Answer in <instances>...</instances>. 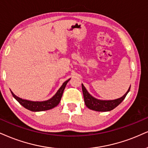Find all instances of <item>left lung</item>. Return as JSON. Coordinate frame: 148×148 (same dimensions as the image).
Returning a JSON list of instances; mask_svg holds the SVG:
<instances>
[{"instance_id": "left-lung-1", "label": "left lung", "mask_w": 148, "mask_h": 148, "mask_svg": "<svg viewBox=\"0 0 148 148\" xmlns=\"http://www.w3.org/2000/svg\"><path fill=\"white\" fill-rule=\"evenodd\" d=\"M82 88L83 95H84V99L85 104L89 109L93 110L95 111H99V112H106V111H110L113 110L114 108L120 104L123 100L125 99L126 97L127 94L130 91V87L129 88L128 90L127 91L123 97L119 99L114 100H108V101H106V100H99L94 98L90 94L88 93V91L84 87V86L82 84Z\"/></svg>"}]
</instances>
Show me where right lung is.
<instances>
[{
	"label": "right lung",
	"instance_id": "1",
	"mask_svg": "<svg viewBox=\"0 0 148 148\" xmlns=\"http://www.w3.org/2000/svg\"><path fill=\"white\" fill-rule=\"evenodd\" d=\"M69 80H70V79L66 80V81L64 82L62 86L60 87L59 90H58V92H56V94L51 99L45 101H28V100L23 99H21V98H19L17 96H16L12 91H11V92H12L13 97H14L15 98V99L17 100L23 107L28 109V110H29L31 111H34V112L50 110V109L53 108L57 106L59 104L60 100H61L62 96L64 90L66 86L67 83H68Z\"/></svg>",
	"mask_w": 148,
	"mask_h": 148
}]
</instances>
